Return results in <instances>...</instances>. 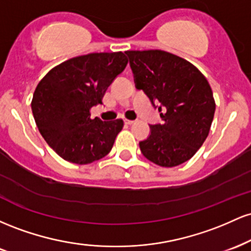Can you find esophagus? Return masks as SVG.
Returning <instances> with one entry per match:
<instances>
[{
    "mask_svg": "<svg viewBox=\"0 0 251 251\" xmlns=\"http://www.w3.org/2000/svg\"><path fill=\"white\" fill-rule=\"evenodd\" d=\"M125 124H126V125H132V124H134V120L125 119Z\"/></svg>",
    "mask_w": 251,
    "mask_h": 251,
    "instance_id": "34e87169",
    "label": "esophagus"
}]
</instances>
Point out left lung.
I'll return each mask as SVG.
<instances>
[{"mask_svg":"<svg viewBox=\"0 0 251 251\" xmlns=\"http://www.w3.org/2000/svg\"><path fill=\"white\" fill-rule=\"evenodd\" d=\"M135 87L159 102L163 124L139 143L150 162L174 168L191 159L205 142L216 103L206 77L183 57L159 50H127Z\"/></svg>","mask_w":251,"mask_h":251,"instance_id":"1","label":"left lung"}]
</instances>
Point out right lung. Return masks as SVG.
<instances>
[{"mask_svg": "<svg viewBox=\"0 0 251 251\" xmlns=\"http://www.w3.org/2000/svg\"><path fill=\"white\" fill-rule=\"evenodd\" d=\"M123 51L72 57L48 72L36 86L31 111L43 139L62 159L86 165L112 150L123 119L91 118L112 81L125 70Z\"/></svg>", "mask_w": 251, "mask_h": 251, "instance_id": "right-lung-1", "label": "right lung"}]
</instances>
